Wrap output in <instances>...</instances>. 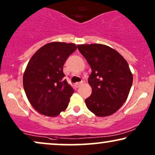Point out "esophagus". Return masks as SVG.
Returning a JSON list of instances; mask_svg holds the SVG:
<instances>
[{
    "instance_id": "obj_1",
    "label": "esophagus",
    "mask_w": 155,
    "mask_h": 155,
    "mask_svg": "<svg viewBox=\"0 0 155 155\" xmlns=\"http://www.w3.org/2000/svg\"><path fill=\"white\" fill-rule=\"evenodd\" d=\"M82 84H83V82H78V83L75 84V87L76 88H78V87H79L80 86H81Z\"/></svg>"
}]
</instances>
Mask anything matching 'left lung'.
<instances>
[{"label": "left lung", "mask_w": 155, "mask_h": 155, "mask_svg": "<svg viewBox=\"0 0 155 155\" xmlns=\"http://www.w3.org/2000/svg\"><path fill=\"white\" fill-rule=\"evenodd\" d=\"M78 49L91 68V94L85 103L97 117H107L121 108L128 97L133 76L128 63L118 51L100 44H79Z\"/></svg>", "instance_id": "left-lung-1"}]
</instances>
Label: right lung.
I'll list each match as a JSON object with an SVG mask.
<instances>
[{
  "instance_id": "obj_1",
  "label": "right lung",
  "mask_w": 155,
  "mask_h": 155,
  "mask_svg": "<svg viewBox=\"0 0 155 155\" xmlns=\"http://www.w3.org/2000/svg\"><path fill=\"white\" fill-rule=\"evenodd\" d=\"M76 48L71 43L51 42L29 60L23 73V88L29 102L41 114L55 117L67 108L74 89L62 80L63 66Z\"/></svg>"
}]
</instances>
